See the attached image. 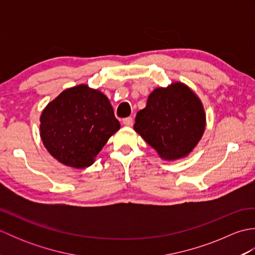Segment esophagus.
I'll list each match as a JSON object with an SVG mask.
<instances>
[{
  "label": "esophagus",
  "instance_id": "obj_1",
  "mask_svg": "<svg viewBox=\"0 0 255 255\" xmlns=\"http://www.w3.org/2000/svg\"><path fill=\"white\" fill-rule=\"evenodd\" d=\"M123 124L125 125V126H128V127L132 126V124H133V119H132V117L124 118V119H123Z\"/></svg>",
  "mask_w": 255,
  "mask_h": 255
}]
</instances>
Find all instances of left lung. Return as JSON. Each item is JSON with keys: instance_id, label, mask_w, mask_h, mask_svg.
<instances>
[{"instance_id": "left-lung-1", "label": "left lung", "mask_w": 255, "mask_h": 255, "mask_svg": "<svg viewBox=\"0 0 255 255\" xmlns=\"http://www.w3.org/2000/svg\"><path fill=\"white\" fill-rule=\"evenodd\" d=\"M133 129L162 159L187 155L202 138L206 115L202 102L185 84L158 88L137 113Z\"/></svg>"}]
</instances>
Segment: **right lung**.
<instances>
[{
    "label": "right lung",
    "instance_id": "right-lung-1",
    "mask_svg": "<svg viewBox=\"0 0 255 255\" xmlns=\"http://www.w3.org/2000/svg\"><path fill=\"white\" fill-rule=\"evenodd\" d=\"M119 128L107 97L85 84L64 90L40 116V137L48 152L75 169L93 164Z\"/></svg>",
    "mask_w": 255,
    "mask_h": 255
}]
</instances>
